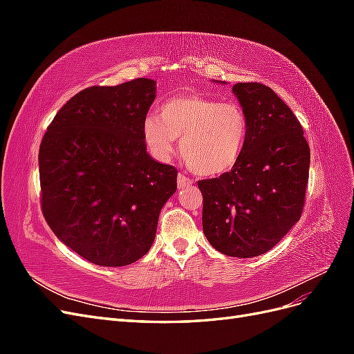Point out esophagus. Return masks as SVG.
Returning <instances> with one entry per match:
<instances>
[{"mask_svg": "<svg viewBox=\"0 0 354 354\" xmlns=\"http://www.w3.org/2000/svg\"><path fill=\"white\" fill-rule=\"evenodd\" d=\"M192 185V180L189 177H186L185 174H178L177 176V186L178 189H185V187H189Z\"/></svg>", "mask_w": 354, "mask_h": 354, "instance_id": "34e87169", "label": "esophagus"}]
</instances>
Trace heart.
Listing matches in <instances>:
<instances>
[{
    "mask_svg": "<svg viewBox=\"0 0 354 354\" xmlns=\"http://www.w3.org/2000/svg\"><path fill=\"white\" fill-rule=\"evenodd\" d=\"M248 116L236 102L183 94L160 104L158 116L143 124L145 142L156 158L167 159L180 138L185 164L202 177L226 174L238 164L248 140Z\"/></svg>",
    "mask_w": 354,
    "mask_h": 354,
    "instance_id": "heart-1",
    "label": "heart"
}]
</instances>
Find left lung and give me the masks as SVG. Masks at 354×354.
Instances as JSON below:
<instances>
[{
	"label": "left lung",
	"instance_id": "obj_1",
	"mask_svg": "<svg viewBox=\"0 0 354 354\" xmlns=\"http://www.w3.org/2000/svg\"><path fill=\"white\" fill-rule=\"evenodd\" d=\"M233 93L248 116V140L238 164L199 180L202 227L208 242L229 257L270 251L301 217L310 147L288 104L260 82H238Z\"/></svg>",
	"mask_w": 354,
	"mask_h": 354
}]
</instances>
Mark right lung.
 Masks as SVG:
<instances>
[{"instance_id": "add662e5", "label": "right lung", "mask_w": 354, "mask_h": 354, "mask_svg": "<svg viewBox=\"0 0 354 354\" xmlns=\"http://www.w3.org/2000/svg\"><path fill=\"white\" fill-rule=\"evenodd\" d=\"M155 81L93 87L62 106L39 146L41 209L56 236L93 264L121 267L151 250L177 169L146 152Z\"/></svg>"}]
</instances>
